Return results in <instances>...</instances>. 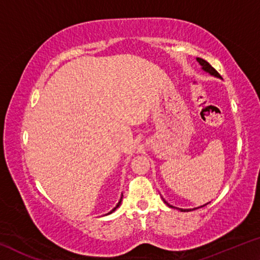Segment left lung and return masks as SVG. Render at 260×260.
I'll use <instances>...</instances> for the list:
<instances>
[{
  "label": "left lung",
  "instance_id": "left-lung-1",
  "mask_svg": "<svg viewBox=\"0 0 260 260\" xmlns=\"http://www.w3.org/2000/svg\"><path fill=\"white\" fill-rule=\"evenodd\" d=\"M196 59H197V61H199V63L202 65V70H204L205 72L210 73L211 76L221 79V76H220V74H219L217 71H215V70H214L212 67H211V65L208 63V61L204 60V59H202V58H196ZM162 201H164V203H165L166 205H169L170 208H172V209H178V210H180V211H182V212H184V211H191V209H179V208H175V206H173V205H171V204L167 203V202H166L164 199H162ZM205 205H206V204H205ZM205 205H202V206H205ZM202 206H200V208H202ZM196 209H199V208H196Z\"/></svg>",
  "mask_w": 260,
  "mask_h": 260
}]
</instances>
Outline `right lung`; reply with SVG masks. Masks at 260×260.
<instances>
[{"label":"right lung","instance_id":"add662e5","mask_svg":"<svg viewBox=\"0 0 260 260\" xmlns=\"http://www.w3.org/2000/svg\"><path fill=\"white\" fill-rule=\"evenodd\" d=\"M121 200H122V195H121V197H120V200H119V202H118V204L116 205V206H114V208L111 210V211H110V212L108 213V214H111L112 212H114V211H116L118 208H119V205L121 204Z\"/></svg>","mask_w":260,"mask_h":260}]
</instances>
